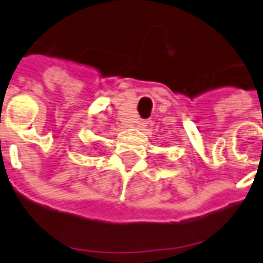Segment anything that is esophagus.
Masks as SVG:
<instances>
[{"instance_id": "esophagus-1", "label": "esophagus", "mask_w": 263, "mask_h": 263, "mask_svg": "<svg viewBox=\"0 0 263 263\" xmlns=\"http://www.w3.org/2000/svg\"><path fill=\"white\" fill-rule=\"evenodd\" d=\"M146 120H138L136 121V125H138V128H145L146 127Z\"/></svg>"}]
</instances>
